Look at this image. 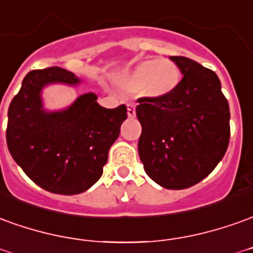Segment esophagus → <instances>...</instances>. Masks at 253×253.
I'll return each instance as SVG.
<instances>
[{
	"mask_svg": "<svg viewBox=\"0 0 253 253\" xmlns=\"http://www.w3.org/2000/svg\"><path fill=\"white\" fill-rule=\"evenodd\" d=\"M127 115H128V118H134L135 116V105L134 104H128L127 105Z\"/></svg>",
	"mask_w": 253,
	"mask_h": 253,
	"instance_id": "esophagus-1",
	"label": "esophagus"
}]
</instances>
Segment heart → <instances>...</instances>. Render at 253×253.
Segmentation results:
<instances>
[{"instance_id": "heart-1", "label": "heart", "mask_w": 253, "mask_h": 253, "mask_svg": "<svg viewBox=\"0 0 253 253\" xmlns=\"http://www.w3.org/2000/svg\"><path fill=\"white\" fill-rule=\"evenodd\" d=\"M181 82V72L169 60L149 59L139 63L123 78V87L130 93L162 98L169 96Z\"/></svg>"}]
</instances>
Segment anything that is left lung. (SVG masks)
Instances as JSON below:
<instances>
[{
  "instance_id": "left-lung-1",
  "label": "left lung",
  "mask_w": 253,
  "mask_h": 253,
  "mask_svg": "<svg viewBox=\"0 0 253 253\" xmlns=\"http://www.w3.org/2000/svg\"><path fill=\"white\" fill-rule=\"evenodd\" d=\"M183 74L169 96L141 97L135 114L145 172L166 189H186L211 174L230 139V109L218 75L193 60L171 56Z\"/></svg>"
}]
</instances>
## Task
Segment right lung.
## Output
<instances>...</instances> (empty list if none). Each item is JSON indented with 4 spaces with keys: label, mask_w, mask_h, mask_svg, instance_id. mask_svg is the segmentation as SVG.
I'll return each instance as SVG.
<instances>
[{
    "label": "right lung",
    "mask_w": 253,
    "mask_h": 253,
    "mask_svg": "<svg viewBox=\"0 0 253 253\" xmlns=\"http://www.w3.org/2000/svg\"><path fill=\"white\" fill-rule=\"evenodd\" d=\"M79 84L60 67L30 71L8 109L6 144L26 175L50 193H82L102 175L108 151L127 118L126 105L107 109L87 93L61 112L42 109L47 84Z\"/></svg>",
    "instance_id": "1"
}]
</instances>
